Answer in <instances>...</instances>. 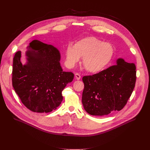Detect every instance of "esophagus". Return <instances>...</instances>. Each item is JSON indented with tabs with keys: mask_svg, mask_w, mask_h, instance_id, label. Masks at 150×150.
<instances>
[{
	"mask_svg": "<svg viewBox=\"0 0 150 150\" xmlns=\"http://www.w3.org/2000/svg\"><path fill=\"white\" fill-rule=\"evenodd\" d=\"M75 78H76L77 80H79V79H81V75H80L79 74H78V73L75 74Z\"/></svg>",
	"mask_w": 150,
	"mask_h": 150,
	"instance_id": "esophagus-1",
	"label": "esophagus"
}]
</instances>
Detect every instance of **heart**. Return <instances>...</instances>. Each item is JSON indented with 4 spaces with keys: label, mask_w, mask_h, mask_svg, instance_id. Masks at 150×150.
<instances>
[{
    "label": "heart",
    "mask_w": 150,
    "mask_h": 150,
    "mask_svg": "<svg viewBox=\"0 0 150 150\" xmlns=\"http://www.w3.org/2000/svg\"><path fill=\"white\" fill-rule=\"evenodd\" d=\"M115 53L113 46L95 37H90L77 41L74 46L68 45L65 50L66 64L73 68L83 57V65L87 71L97 73L110 63Z\"/></svg>",
    "instance_id": "b5f03b06"
}]
</instances>
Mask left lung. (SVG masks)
<instances>
[{"instance_id": "left-lung-1", "label": "left lung", "mask_w": 150, "mask_h": 150, "mask_svg": "<svg viewBox=\"0 0 150 150\" xmlns=\"http://www.w3.org/2000/svg\"><path fill=\"white\" fill-rule=\"evenodd\" d=\"M136 72L134 63L119 58L116 65L98 74L84 76L82 103L85 110L94 116L121 110L134 89Z\"/></svg>"}]
</instances>
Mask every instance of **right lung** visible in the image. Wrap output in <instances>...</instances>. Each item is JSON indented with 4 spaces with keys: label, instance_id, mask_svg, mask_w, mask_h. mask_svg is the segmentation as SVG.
<instances>
[{
    "label": "right lung",
    "instance_id": "1",
    "mask_svg": "<svg viewBox=\"0 0 150 150\" xmlns=\"http://www.w3.org/2000/svg\"><path fill=\"white\" fill-rule=\"evenodd\" d=\"M27 48L25 65L21 62V51L14 56L12 86L29 110L51 112L60 105L63 100L62 92L72 81L74 75L63 71L60 52L52 45L34 40Z\"/></svg>",
    "mask_w": 150,
    "mask_h": 150
}]
</instances>
